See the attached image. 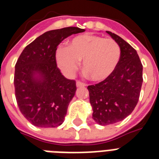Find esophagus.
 I'll list each match as a JSON object with an SVG mask.
<instances>
[{
  "label": "esophagus",
  "instance_id": "esophagus-1",
  "mask_svg": "<svg viewBox=\"0 0 159 159\" xmlns=\"http://www.w3.org/2000/svg\"><path fill=\"white\" fill-rule=\"evenodd\" d=\"M76 85H77V87H83L86 86L84 83H82V82H80V81H77V82H76Z\"/></svg>",
  "mask_w": 159,
  "mask_h": 159
}]
</instances>
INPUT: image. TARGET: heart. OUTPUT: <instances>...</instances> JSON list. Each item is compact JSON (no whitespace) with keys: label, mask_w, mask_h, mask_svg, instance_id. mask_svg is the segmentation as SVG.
Instances as JSON below:
<instances>
[{"label":"heart","mask_w":159,"mask_h":159,"mask_svg":"<svg viewBox=\"0 0 159 159\" xmlns=\"http://www.w3.org/2000/svg\"><path fill=\"white\" fill-rule=\"evenodd\" d=\"M120 55V47L114 39L86 34L72 39L67 47L58 46L55 58L57 67L68 77L74 74L82 61L85 77L100 82L111 76Z\"/></svg>","instance_id":"obj_1"}]
</instances>
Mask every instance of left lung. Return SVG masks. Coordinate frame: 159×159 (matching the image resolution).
Listing matches in <instances>:
<instances>
[{
    "label": "left lung",
    "instance_id": "1",
    "mask_svg": "<svg viewBox=\"0 0 159 159\" xmlns=\"http://www.w3.org/2000/svg\"><path fill=\"white\" fill-rule=\"evenodd\" d=\"M120 47L117 67L104 81L88 86L92 118L101 125L123 120L135 108L143 83V65L134 48L120 36L106 31Z\"/></svg>",
    "mask_w": 159,
    "mask_h": 159
}]
</instances>
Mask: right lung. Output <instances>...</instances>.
<instances>
[{"label":"right lung","mask_w":159,"mask_h":159,"mask_svg":"<svg viewBox=\"0 0 159 159\" xmlns=\"http://www.w3.org/2000/svg\"><path fill=\"white\" fill-rule=\"evenodd\" d=\"M83 29L66 27L47 31L25 48L16 64L14 85L19 109L32 125L54 128L62 125L77 90L57 67L55 52L68 36Z\"/></svg>","instance_id":"obj_1"}]
</instances>
